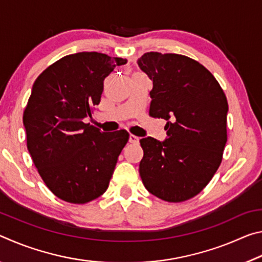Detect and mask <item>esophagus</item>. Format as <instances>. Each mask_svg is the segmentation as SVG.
I'll return each mask as SVG.
<instances>
[{"instance_id": "obj_1", "label": "esophagus", "mask_w": 262, "mask_h": 262, "mask_svg": "<svg viewBox=\"0 0 262 262\" xmlns=\"http://www.w3.org/2000/svg\"><path fill=\"white\" fill-rule=\"evenodd\" d=\"M139 137L137 136H135V135H133V134H130L129 135V142L130 143H133V144H136V143H139Z\"/></svg>"}]
</instances>
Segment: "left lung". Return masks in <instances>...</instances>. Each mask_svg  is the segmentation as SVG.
<instances>
[{"label":"left lung","mask_w":262,"mask_h":262,"mask_svg":"<svg viewBox=\"0 0 262 262\" xmlns=\"http://www.w3.org/2000/svg\"><path fill=\"white\" fill-rule=\"evenodd\" d=\"M152 79L149 114L167 121V139L140 140L144 187L167 202H183L206 187L227 143L228 100L209 70L179 54L149 52L137 60Z\"/></svg>","instance_id":"left-lung-1"}]
</instances>
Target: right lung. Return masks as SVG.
Listing matches in <instances>:
<instances>
[{
	"label": "right lung",
	"mask_w": 262,
	"mask_h": 262,
	"mask_svg": "<svg viewBox=\"0 0 262 262\" xmlns=\"http://www.w3.org/2000/svg\"><path fill=\"white\" fill-rule=\"evenodd\" d=\"M122 57L98 52L63 56L39 75L23 114L28 150L41 179L61 200L83 205L108 187L126 130L83 122L100 103L104 79Z\"/></svg>",
	"instance_id": "add662e5"
}]
</instances>
